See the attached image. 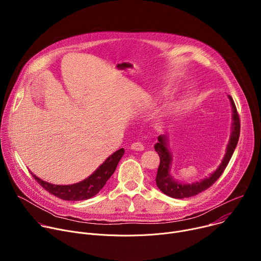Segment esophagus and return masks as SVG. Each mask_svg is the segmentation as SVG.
<instances>
[{"label":"esophagus","instance_id":"obj_1","mask_svg":"<svg viewBox=\"0 0 261 261\" xmlns=\"http://www.w3.org/2000/svg\"><path fill=\"white\" fill-rule=\"evenodd\" d=\"M131 148L134 151H143L144 150V146L143 144L140 142V141H136V142H133L131 144Z\"/></svg>","mask_w":261,"mask_h":261}]
</instances>
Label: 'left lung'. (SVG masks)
Wrapping results in <instances>:
<instances>
[{
	"label": "left lung",
	"instance_id": "8db88e82",
	"mask_svg": "<svg viewBox=\"0 0 261 261\" xmlns=\"http://www.w3.org/2000/svg\"><path fill=\"white\" fill-rule=\"evenodd\" d=\"M229 99L232 105V113H233L232 115L233 123H232V132H231L230 140L227 145V151H226L225 157L223 159L221 165L207 178L192 185H185V184H180L173 180L169 174L172 159L169 151L167 150V144H166L167 138L165 135H160L158 137L159 141L155 144V151L158 153L160 157V164L157 171L156 184L158 186V188L167 196L180 199V198H188V197L197 195L202 191L208 189L211 186L214 185L216 180L222 175V173L224 172L226 166L228 165L233 155V152L236 150V146L240 138V132H241V121H240L239 113L237 110L236 104L233 102V99L230 96H229Z\"/></svg>",
	"mask_w": 261,
	"mask_h": 261
}]
</instances>
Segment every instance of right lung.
Masks as SVG:
<instances>
[{
	"instance_id": "obj_1",
	"label": "right lung",
	"mask_w": 261,
	"mask_h": 261,
	"mask_svg": "<svg viewBox=\"0 0 261 261\" xmlns=\"http://www.w3.org/2000/svg\"><path fill=\"white\" fill-rule=\"evenodd\" d=\"M123 155L124 148H120L119 151L109 156L92 175H90L88 178L81 182L73 185H53L40 179L39 177H37L32 172L31 173L34 176V178L38 181V184L42 186V188H44L47 192H49L50 194L58 198L71 201L86 200L95 196L104 187V185L106 184L108 178L115 172L118 163L123 157Z\"/></svg>"
}]
</instances>
